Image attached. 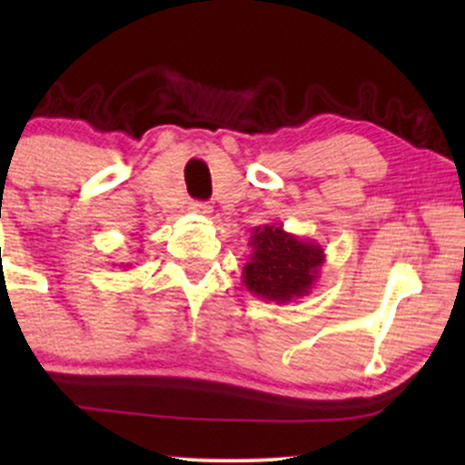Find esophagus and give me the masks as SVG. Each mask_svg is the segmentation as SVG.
<instances>
[{"mask_svg": "<svg viewBox=\"0 0 465 465\" xmlns=\"http://www.w3.org/2000/svg\"><path fill=\"white\" fill-rule=\"evenodd\" d=\"M190 212L196 216H210L212 205H207V203H201V201H194V203H190Z\"/></svg>", "mask_w": 465, "mask_h": 465, "instance_id": "esophagus-1", "label": "esophagus"}]
</instances>
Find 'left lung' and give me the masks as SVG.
I'll return each mask as SVG.
<instances>
[{
  "mask_svg": "<svg viewBox=\"0 0 465 465\" xmlns=\"http://www.w3.org/2000/svg\"><path fill=\"white\" fill-rule=\"evenodd\" d=\"M249 262L242 284L264 302L291 303L311 295L325 262L323 247L271 223L251 229Z\"/></svg>",
  "mask_w": 465,
  "mask_h": 465,
  "instance_id": "1",
  "label": "left lung"
}]
</instances>
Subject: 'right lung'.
I'll return each instance as SVG.
<instances>
[{"label": "right lung", "instance_id": "obj_1", "mask_svg": "<svg viewBox=\"0 0 465 465\" xmlns=\"http://www.w3.org/2000/svg\"><path fill=\"white\" fill-rule=\"evenodd\" d=\"M126 269H131V264H126Z\"/></svg>", "mask_w": 465, "mask_h": 465}]
</instances>
